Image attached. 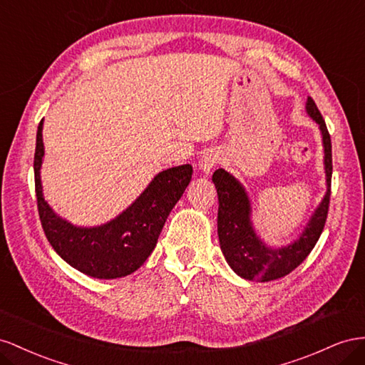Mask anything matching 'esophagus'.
<instances>
[{"label": "esophagus", "instance_id": "34e87169", "mask_svg": "<svg viewBox=\"0 0 365 365\" xmlns=\"http://www.w3.org/2000/svg\"><path fill=\"white\" fill-rule=\"evenodd\" d=\"M218 160H220V158H218V153H215L212 150L203 153L200 155V159H199V170H200V173L205 174V175L210 174L212 171L214 166L218 163Z\"/></svg>", "mask_w": 365, "mask_h": 365}]
</instances>
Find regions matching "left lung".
Here are the masks:
<instances>
[{"label": "left lung", "mask_w": 365, "mask_h": 365, "mask_svg": "<svg viewBox=\"0 0 365 365\" xmlns=\"http://www.w3.org/2000/svg\"><path fill=\"white\" fill-rule=\"evenodd\" d=\"M306 113L318 123L321 131L322 150H324L326 194L294 242L278 247L269 246L258 235L254 226L251 199L242 182L223 168H218L212 174L218 195L217 232L220 249L226 263L238 277L245 279L266 283L286 277L304 262L324 229L330 202L331 142L326 122L312 98H307Z\"/></svg>", "instance_id": "left-lung-1"}]
</instances>
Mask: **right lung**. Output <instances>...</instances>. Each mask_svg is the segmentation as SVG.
<instances>
[{"label":"right lung","mask_w":365,"mask_h":365,"mask_svg":"<svg viewBox=\"0 0 365 365\" xmlns=\"http://www.w3.org/2000/svg\"><path fill=\"white\" fill-rule=\"evenodd\" d=\"M43 125L44 119L36 133L35 190L41 225L51 247L71 267L93 278L114 279L133 274L151 255L166 218L191 182L192 166H173L155 174L138 199L110 222L78 226L58 215L44 199Z\"/></svg>","instance_id":"obj_1"}]
</instances>
